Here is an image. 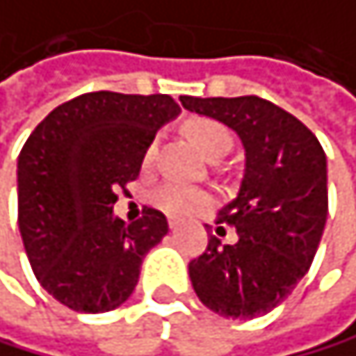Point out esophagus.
Wrapping results in <instances>:
<instances>
[{"mask_svg":"<svg viewBox=\"0 0 356 356\" xmlns=\"http://www.w3.org/2000/svg\"><path fill=\"white\" fill-rule=\"evenodd\" d=\"M177 225H179V221H177V218H168V227L170 229H177Z\"/></svg>","mask_w":356,"mask_h":356,"instance_id":"obj_1","label":"esophagus"}]
</instances>
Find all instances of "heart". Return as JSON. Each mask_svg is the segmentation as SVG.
Masks as SVG:
<instances>
[{"mask_svg": "<svg viewBox=\"0 0 356 356\" xmlns=\"http://www.w3.org/2000/svg\"><path fill=\"white\" fill-rule=\"evenodd\" d=\"M188 133H190V138H193V142L199 146V151L210 159L223 157L234 144L229 129L221 122H216V120H212V118L193 120V122L188 124ZM157 148H159V138L155 135V138L148 140L144 153H142L144 168H151L155 163ZM208 201H210V195L205 193V190L184 186V184H177V181H163L151 193V203L155 205V208H159L166 214H172V216L193 214L199 208H203Z\"/></svg>", "mask_w": 356, "mask_h": 356, "instance_id": "b5f03b06", "label": "heart"}]
</instances>
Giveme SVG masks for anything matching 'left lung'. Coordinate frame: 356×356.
Returning <instances> with one entry per match:
<instances>
[{
    "mask_svg": "<svg viewBox=\"0 0 356 356\" xmlns=\"http://www.w3.org/2000/svg\"><path fill=\"white\" fill-rule=\"evenodd\" d=\"M179 100L234 129L245 146L241 190L216 214L218 225L236 227L238 241L223 245L210 234L205 252L190 260V280L210 311L254 319L284 302L315 258L328 216L324 148L309 127L265 98Z\"/></svg>",
    "mask_w": 356,
    "mask_h": 356,
    "instance_id": "obj_1",
    "label": "left lung"
}]
</instances>
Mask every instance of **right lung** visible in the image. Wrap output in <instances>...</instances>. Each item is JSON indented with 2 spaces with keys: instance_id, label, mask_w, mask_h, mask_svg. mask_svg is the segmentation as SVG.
Returning <instances> with one entry per match:
<instances>
[{
  "instance_id": "right-lung-1",
  "label": "right lung",
  "mask_w": 356,
  "mask_h": 356,
  "mask_svg": "<svg viewBox=\"0 0 356 356\" xmlns=\"http://www.w3.org/2000/svg\"><path fill=\"white\" fill-rule=\"evenodd\" d=\"M181 111L166 94L91 91L58 104L19 153V232L41 286L76 313L124 304L142 260L168 234L159 210L113 216L157 129Z\"/></svg>"
}]
</instances>
